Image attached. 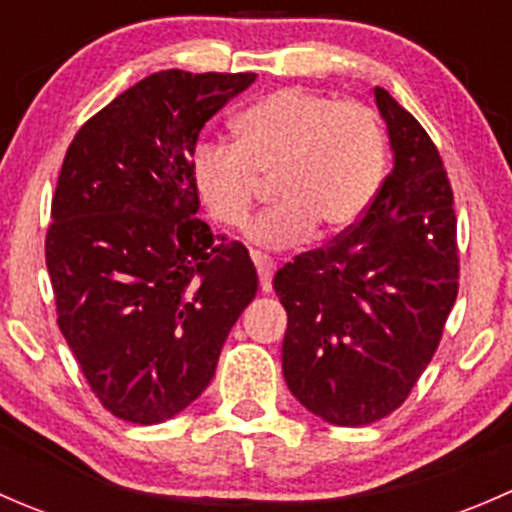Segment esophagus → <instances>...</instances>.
<instances>
[{
  "instance_id": "esophagus-1",
  "label": "esophagus",
  "mask_w": 512,
  "mask_h": 512,
  "mask_svg": "<svg viewBox=\"0 0 512 512\" xmlns=\"http://www.w3.org/2000/svg\"><path fill=\"white\" fill-rule=\"evenodd\" d=\"M252 262L257 267V275H260V289L265 294L272 292V275H275V262L265 255V252H252Z\"/></svg>"
}]
</instances>
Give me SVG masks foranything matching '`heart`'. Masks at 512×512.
<instances>
[{
	"instance_id": "obj_1",
	"label": "heart",
	"mask_w": 512,
	"mask_h": 512,
	"mask_svg": "<svg viewBox=\"0 0 512 512\" xmlns=\"http://www.w3.org/2000/svg\"><path fill=\"white\" fill-rule=\"evenodd\" d=\"M389 141L374 108L307 89L272 91L235 118V146L200 143L190 160L195 190L215 223L240 230L262 183L277 203L250 227L262 247H289L314 225L337 235L379 195Z\"/></svg>"
}]
</instances>
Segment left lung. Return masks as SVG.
I'll return each instance as SVG.
<instances>
[{
  "label": "left lung",
  "mask_w": 512,
  "mask_h": 512,
  "mask_svg": "<svg viewBox=\"0 0 512 512\" xmlns=\"http://www.w3.org/2000/svg\"><path fill=\"white\" fill-rule=\"evenodd\" d=\"M394 168L354 227L275 275L287 309L282 371L294 399L334 426L399 409L441 342L458 294L453 190L421 123L374 89Z\"/></svg>",
  "instance_id": "obj_1"
}]
</instances>
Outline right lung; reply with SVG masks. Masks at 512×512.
<instances>
[{"label": "right lung", "instance_id": "add662e5", "mask_svg": "<svg viewBox=\"0 0 512 512\" xmlns=\"http://www.w3.org/2000/svg\"><path fill=\"white\" fill-rule=\"evenodd\" d=\"M255 79L158 71L91 116L66 151L46 230L56 322L96 399L123 421L151 426L188 409L255 299L250 252L195 218L190 173L205 123Z\"/></svg>", "mask_w": 512, "mask_h": 512}]
</instances>
